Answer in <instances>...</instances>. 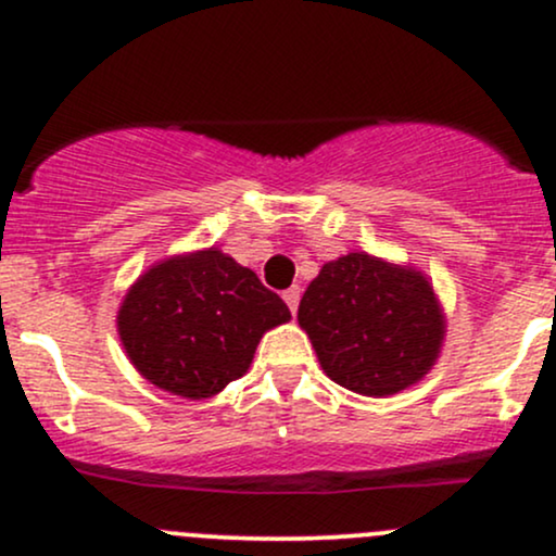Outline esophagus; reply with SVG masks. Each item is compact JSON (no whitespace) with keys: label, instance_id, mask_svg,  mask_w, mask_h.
Returning <instances> with one entry per match:
<instances>
[{"label":"esophagus","instance_id":"34e87169","mask_svg":"<svg viewBox=\"0 0 556 556\" xmlns=\"http://www.w3.org/2000/svg\"><path fill=\"white\" fill-rule=\"evenodd\" d=\"M282 298H285L287 308H290L292 314H295V311H298V303H300V287L295 285V287H290V290H285V292H282Z\"/></svg>","mask_w":556,"mask_h":556}]
</instances>
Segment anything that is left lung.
I'll use <instances>...</instances> for the list:
<instances>
[{
  "label": "left lung",
  "instance_id": "obj_1",
  "mask_svg": "<svg viewBox=\"0 0 556 556\" xmlns=\"http://www.w3.org/2000/svg\"><path fill=\"white\" fill-rule=\"evenodd\" d=\"M298 321L324 374L366 397L418 384L444 340V314L429 279L363 251L321 266L300 300Z\"/></svg>",
  "mask_w": 556,
  "mask_h": 556
}]
</instances>
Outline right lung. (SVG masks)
I'll return each instance as SVG.
<instances>
[{"label": "right lung", "mask_w": 556, "mask_h": 556, "mask_svg": "<svg viewBox=\"0 0 556 556\" xmlns=\"http://www.w3.org/2000/svg\"><path fill=\"white\" fill-rule=\"evenodd\" d=\"M290 321V308L219 248L159 261L127 290L117 331L143 379L188 400H206L240 379L261 337Z\"/></svg>", "instance_id": "1"}]
</instances>
